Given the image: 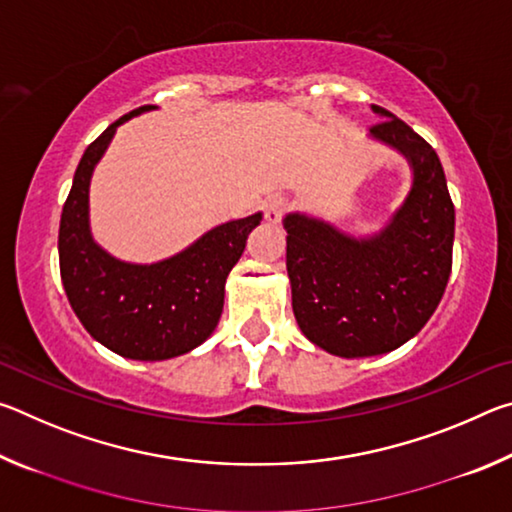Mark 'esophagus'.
Masks as SVG:
<instances>
[{
  "label": "esophagus",
  "mask_w": 512,
  "mask_h": 512,
  "mask_svg": "<svg viewBox=\"0 0 512 512\" xmlns=\"http://www.w3.org/2000/svg\"><path fill=\"white\" fill-rule=\"evenodd\" d=\"M284 212H287V201H284L282 196L268 198L266 205H264V219L268 223H280Z\"/></svg>",
  "instance_id": "obj_1"
}]
</instances>
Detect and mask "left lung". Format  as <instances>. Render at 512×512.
<instances>
[{"label":"left lung","mask_w":512,"mask_h":512,"mask_svg":"<svg viewBox=\"0 0 512 512\" xmlns=\"http://www.w3.org/2000/svg\"><path fill=\"white\" fill-rule=\"evenodd\" d=\"M370 128L375 142L404 155L413 183L375 235L354 237L316 216L289 212L291 305L307 339L343 359L393 352L427 325L452 273L454 203L436 151L397 119Z\"/></svg>","instance_id":"8db88e82"}]
</instances>
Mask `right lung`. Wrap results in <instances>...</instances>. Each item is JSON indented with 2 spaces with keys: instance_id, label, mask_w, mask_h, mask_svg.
Masks as SVG:
<instances>
[{
  "instance_id": "obj_1",
  "label": "right lung",
  "mask_w": 512,
  "mask_h": 512,
  "mask_svg": "<svg viewBox=\"0 0 512 512\" xmlns=\"http://www.w3.org/2000/svg\"><path fill=\"white\" fill-rule=\"evenodd\" d=\"M149 110L155 106L128 112L85 149L60 214L58 257L69 305L94 341L119 357L164 361L212 336L223 311L225 280L262 212L216 225L153 264L121 262L103 250L90 230L92 173L117 128Z\"/></svg>"
}]
</instances>
